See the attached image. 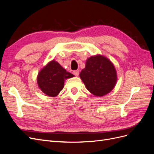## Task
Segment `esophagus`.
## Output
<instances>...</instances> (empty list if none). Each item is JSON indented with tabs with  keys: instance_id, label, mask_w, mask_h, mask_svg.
<instances>
[{
	"instance_id": "34e87169",
	"label": "esophagus",
	"mask_w": 154,
	"mask_h": 154,
	"mask_svg": "<svg viewBox=\"0 0 154 154\" xmlns=\"http://www.w3.org/2000/svg\"><path fill=\"white\" fill-rule=\"evenodd\" d=\"M72 73H73V74H74V76H78L79 75V71H78V70H76V71H74L72 72Z\"/></svg>"
}]
</instances>
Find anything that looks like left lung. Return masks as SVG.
<instances>
[{
    "label": "left lung",
    "mask_w": 154,
    "mask_h": 154,
    "mask_svg": "<svg viewBox=\"0 0 154 154\" xmlns=\"http://www.w3.org/2000/svg\"><path fill=\"white\" fill-rule=\"evenodd\" d=\"M80 77L87 89L96 96H103L109 93L117 82V74L114 65L101 55L88 58L85 67Z\"/></svg>",
    "instance_id": "8db88e82"
}]
</instances>
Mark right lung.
I'll return each mask as SVG.
<instances>
[{
  "label": "right lung",
  "mask_w": 154,
  "mask_h": 154,
  "mask_svg": "<svg viewBox=\"0 0 154 154\" xmlns=\"http://www.w3.org/2000/svg\"><path fill=\"white\" fill-rule=\"evenodd\" d=\"M73 76V74L67 72L57 62L52 60L39 72L37 83L45 94L55 97L63 89L65 80Z\"/></svg>",
  "instance_id": "obj_1"
}]
</instances>
